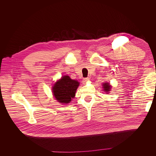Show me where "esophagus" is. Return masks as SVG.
<instances>
[{
  "instance_id": "esophagus-1",
  "label": "esophagus",
  "mask_w": 156,
  "mask_h": 156,
  "mask_svg": "<svg viewBox=\"0 0 156 156\" xmlns=\"http://www.w3.org/2000/svg\"><path fill=\"white\" fill-rule=\"evenodd\" d=\"M88 81H89V78H85L83 80V83H86Z\"/></svg>"
}]
</instances>
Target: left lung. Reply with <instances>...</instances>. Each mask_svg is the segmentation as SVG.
I'll list each match as a JSON object with an SVG mask.
<instances>
[{
    "label": "left lung",
    "instance_id": "8db88e82",
    "mask_svg": "<svg viewBox=\"0 0 156 156\" xmlns=\"http://www.w3.org/2000/svg\"><path fill=\"white\" fill-rule=\"evenodd\" d=\"M103 88H104V90L106 92V93L109 92L110 89L111 88V86L109 85V83H105L103 84Z\"/></svg>",
    "mask_w": 156,
    "mask_h": 156
}]
</instances>
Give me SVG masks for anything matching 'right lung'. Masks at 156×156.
<instances>
[{
    "instance_id": "obj_1",
    "label": "right lung",
    "mask_w": 156,
    "mask_h": 156,
    "mask_svg": "<svg viewBox=\"0 0 156 156\" xmlns=\"http://www.w3.org/2000/svg\"><path fill=\"white\" fill-rule=\"evenodd\" d=\"M79 82L71 80L69 76H64L57 81L53 87V94L59 102L68 104L75 96Z\"/></svg>"
}]
</instances>
